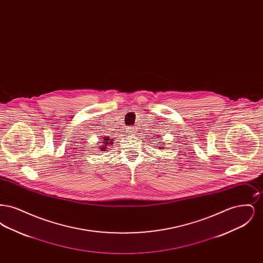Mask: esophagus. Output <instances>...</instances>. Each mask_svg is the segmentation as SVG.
<instances>
[{
    "label": "esophagus",
    "mask_w": 263,
    "mask_h": 263,
    "mask_svg": "<svg viewBox=\"0 0 263 263\" xmlns=\"http://www.w3.org/2000/svg\"><path fill=\"white\" fill-rule=\"evenodd\" d=\"M128 132H130V134H132V133H134L135 132V130L133 129V128H128V130H127Z\"/></svg>",
    "instance_id": "1"
}]
</instances>
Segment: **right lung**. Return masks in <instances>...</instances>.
Here are the masks:
<instances>
[{"label": "right lung", "mask_w": 263, "mask_h": 263, "mask_svg": "<svg viewBox=\"0 0 263 263\" xmlns=\"http://www.w3.org/2000/svg\"><path fill=\"white\" fill-rule=\"evenodd\" d=\"M108 140H109V138H106V139H104V140H103V142H102V143H104V145H105V146H106V145H109L110 143H112V142H108ZM100 143H101V142H100ZM100 146H101V148H100L101 150L105 151V147H104L103 145H100Z\"/></svg>", "instance_id": "right-lung-1"}]
</instances>
